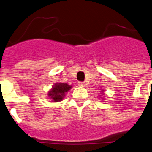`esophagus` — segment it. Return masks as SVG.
<instances>
[{"instance_id":"obj_1","label":"esophagus","mask_w":152,"mask_h":152,"mask_svg":"<svg viewBox=\"0 0 152 152\" xmlns=\"http://www.w3.org/2000/svg\"><path fill=\"white\" fill-rule=\"evenodd\" d=\"M78 85L80 87H85V86H86L85 83L83 82H78Z\"/></svg>"}]
</instances>
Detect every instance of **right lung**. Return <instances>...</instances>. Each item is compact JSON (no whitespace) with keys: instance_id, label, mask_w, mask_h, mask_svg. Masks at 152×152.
<instances>
[{"instance_id":"1","label":"right lung","mask_w":152,"mask_h":152,"mask_svg":"<svg viewBox=\"0 0 152 152\" xmlns=\"http://www.w3.org/2000/svg\"><path fill=\"white\" fill-rule=\"evenodd\" d=\"M72 88V86H69L67 83H57L54 85L52 89L48 92V97L52 99L53 102H61L65 96L66 92Z\"/></svg>"}]
</instances>
